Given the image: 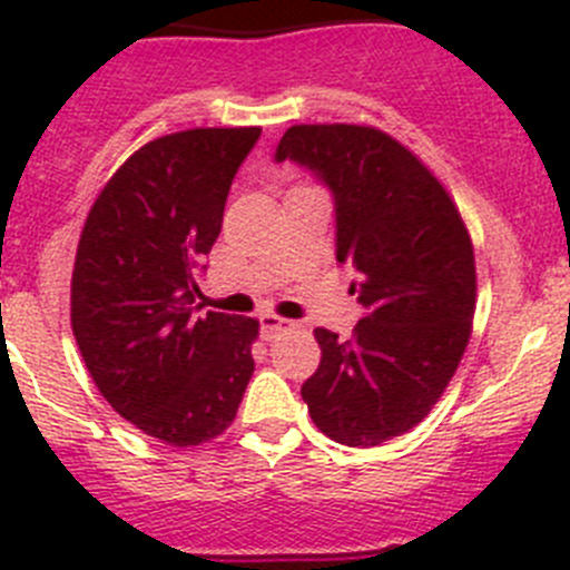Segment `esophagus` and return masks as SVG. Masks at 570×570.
I'll return each mask as SVG.
<instances>
[{
    "mask_svg": "<svg viewBox=\"0 0 570 570\" xmlns=\"http://www.w3.org/2000/svg\"><path fill=\"white\" fill-rule=\"evenodd\" d=\"M292 325H295V322L284 320V317H275V314H262V317H258V327H262L264 338H275L278 333L289 331Z\"/></svg>",
    "mask_w": 570,
    "mask_h": 570,
    "instance_id": "34e87169",
    "label": "esophagus"
}]
</instances>
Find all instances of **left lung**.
I'll list each match as a JSON object with an SVG mask.
<instances>
[{
	"instance_id": "left-lung-1",
	"label": "left lung",
	"mask_w": 570,
	"mask_h": 570,
	"mask_svg": "<svg viewBox=\"0 0 570 570\" xmlns=\"http://www.w3.org/2000/svg\"><path fill=\"white\" fill-rule=\"evenodd\" d=\"M331 189L336 258L355 269L364 320L353 336L317 327L322 361L303 383L314 424L347 446L416 428L455 375L474 320V248L441 181L372 126L301 124L275 163Z\"/></svg>"
}]
</instances>
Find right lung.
Returning <instances> with one entry per match:
<instances>
[{
	"label": "right lung",
	"instance_id": "right-lung-1",
	"mask_svg": "<svg viewBox=\"0 0 570 570\" xmlns=\"http://www.w3.org/2000/svg\"><path fill=\"white\" fill-rule=\"evenodd\" d=\"M262 129H187L131 154L96 198L71 278V327L99 392L170 446L220 435L253 375L258 322L193 306L228 189Z\"/></svg>",
	"mask_w": 570,
	"mask_h": 570
}]
</instances>
